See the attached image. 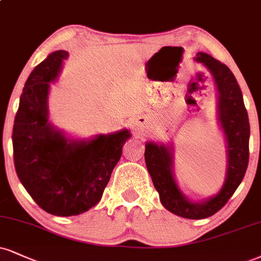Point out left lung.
<instances>
[{
  "label": "left lung",
  "instance_id": "1",
  "mask_svg": "<svg viewBox=\"0 0 261 261\" xmlns=\"http://www.w3.org/2000/svg\"><path fill=\"white\" fill-rule=\"evenodd\" d=\"M214 76L219 92V120L227 143L228 165L226 180L216 196L204 202H190L178 190L172 175L171 149L153 142L146 143L144 159L161 202L172 214L186 219H205L218 213L240 186L249 162V120L236 77L227 65L206 53H197Z\"/></svg>",
  "mask_w": 261,
  "mask_h": 261
}]
</instances>
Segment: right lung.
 Here are the masks:
<instances>
[{"label": "right lung", "mask_w": 261, "mask_h": 261, "mask_svg": "<svg viewBox=\"0 0 261 261\" xmlns=\"http://www.w3.org/2000/svg\"><path fill=\"white\" fill-rule=\"evenodd\" d=\"M68 52H53L34 68L20 96L13 126L18 177L31 198L57 216L79 215L102 198L112 171L130 137L127 130L89 141L65 139L48 122L49 83Z\"/></svg>", "instance_id": "obj_1"}]
</instances>
